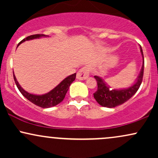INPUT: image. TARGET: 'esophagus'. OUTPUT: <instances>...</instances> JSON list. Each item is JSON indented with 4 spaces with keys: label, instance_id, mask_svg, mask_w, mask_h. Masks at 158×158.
<instances>
[{
    "label": "esophagus",
    "instance_id": "obj_1",
    "mask_svg": "<svg viewBox=\"0 0 158 158\" xmlns=\"http://www.w3.org/2000/svg\"><path fill=\"white\" fill-rule=\"evenodd\" d=\"M89 77V70H88V68H86V67H84L78 71L77 78L79 80H84V79H86L87 78Z\"/></svg>",
    "mask_w": 158,
    "mask_h": 158
}]
</instances>
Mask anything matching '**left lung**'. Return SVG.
<instances>
[{"mask_svg":"<svg viewBox=\"0 0 158 158\" xmlns=\"http://www.w3.org/2000/svg\"><path fill=\"white\" fill-rule=\"evenodd\" d=\"M140 52L143 60L142 68H141L140 73L137 77L136 82L129 88L126 89L112 90L110 86L106 85L102 78L94 76V78L97 79L98 88L97 91L94 94V97L100 106L107 107V108H114L116 106H118L128 101L138 90L143 81V70H144V58H143V52L141 47Z\"/></svg>","mask_w":158,"mask_h":158,"instance_id":"obj_1","label":"left lung"}]
</instances>
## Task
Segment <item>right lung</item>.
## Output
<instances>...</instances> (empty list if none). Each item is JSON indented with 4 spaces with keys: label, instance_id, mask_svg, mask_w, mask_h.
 I'll return each mask as SVG.
<instances>
[{
    "label": "right lung",
    "instance_id": "1",
    "mask_svg": "<svg viewBox=\"0 0 158 158\" xmlns=\"http://www.w3.org/2000/svg\"><path fill=\"white\" fill-rule=\"evenodd\" d=\"M46 35L44 34H35V35H32L28 36V37L23 39L21 42L19 43V45L21 43L24 42L25 41H28V40H32L35 39H39L41 37H47ZM18 45V46H19ZM76 75L77 73H73L72 75L69 76L67 78H65L63 81H61L56 88H54L52 90H50L48 93L43 94V95H35V94H32L27 92L21 87V85L19 84L17 79H16L15 76L14 75L13 73V77L14 80L17 88H19V91L22 94V95L25 98H27L29 101L33 103V104L36 105L37 106L41 107L43 108H50V107L55 106L56 105L59 104L61 101L64 99V98L66 95L67 92L69 89V87L71 85V83L75 80Z\"/></svg>",
    "mask_w": 158,
    "mask_h": 158
}]
</instances>
